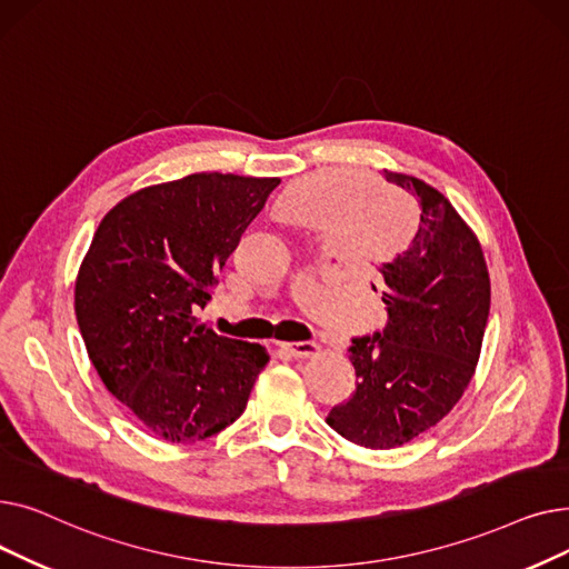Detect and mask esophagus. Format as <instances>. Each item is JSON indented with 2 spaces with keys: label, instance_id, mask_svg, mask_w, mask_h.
Instances as JSON below:
<instances>
[{
  "label": "esophagus",
  "instance_id": "34e87169",
  "mask_svg": "<svg viewBox=\"0 0 569 569\" xmlns=\"http://www.w3.org/2000/svg\"><path fill=\"white\" fill-rule=\"evenodd\" d=\"M281 350L288 352L290 357H297V360H307V357L318 355V346L311 341H295V343H281Z\"/></svg>",
  "mask_w": 569,
  "mask_h": 569
}]
</instances>
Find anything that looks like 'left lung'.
I'll use <instances>...</instances> for the list:
<instances>
[{"mask_svg": "<svg viewBox=\"0 0 569 569\" xmlns=\"http://www.w3.org/2000/svg\"><path fill=\"white\" fill-rule=\"evenodd\" d=\"M385 179L417 196L420 223L378 267L387 325L352 339L355 395L327 415L337 433L369 450L410 442L457 406L480 360L491 305L480 239L452 202L412 174L385 170Z\"/></svg>", "mask_w": 569, "mask_h": 569, "instance_id": "left-lung-1", "label": "left lung"}]
</instances>
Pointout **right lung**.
I'll return each instance as SVG.
<instances>
[{
  "label": "right lung",
  "mask_w": 569,
  "mask_h": 569,
  "mask_svg": "<svg viewBox=\"0 0 569 569\" xmlns=\"http://www.w3.org/2000/svg\"><path fill=\"white\" fill-rule=\"evenodd\" d=\"M279 177L193 172L119 200L76 279L80 335L106 390L168 442H198L244 412L269 352L198 320Z\"/></svg>",
  "instance_id": "right-lung-1"
}]
</instances>
